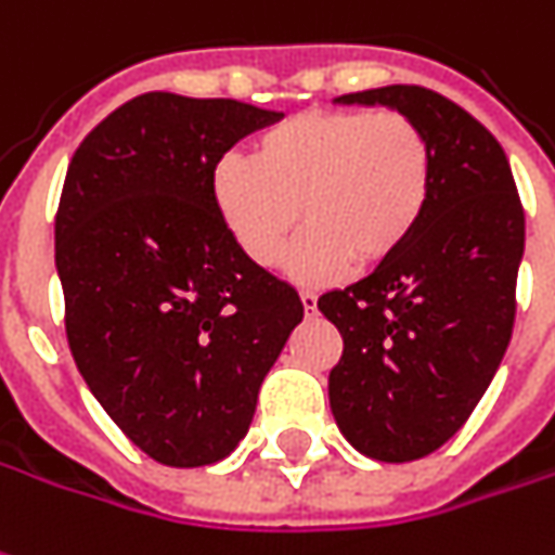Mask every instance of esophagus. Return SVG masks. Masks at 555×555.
Returning <instances> with one entry per match:
<instances>
[{"label": "esophagus", "mask_w": 555, "mask_h": 555, "mask_svg": "<svg viewBox=\"0 0 555 555\" xmlns=\"http://www.w3.org/2000/svg\"><path fill=\"white\" fill-rule=\"evenodd\" d=\"M300 304H304V312H307V315H312V312L319 309V297H315L312 292H304L300 294Z\"/></svg>", "instance_id": "esophagus-1"}]
</instances>
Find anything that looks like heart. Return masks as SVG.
I'll return each instance as SVG.
<instances>
[{
  "label": "heart",
  "mask_w": 555,
  "mask_h": 555,
  "mask_svg": "<svg viewBox=\"0 0 555 555\" xmlns=\"http://www.w3.org/2000/svg\"><path fill=\"white\" fill-rule=\"evenodd\" d=\"M431 188V142L401 112H304L258 135L251 157L228 154L212 169L215 212L258 267L282 258L304 212L309 228L285 255L304 285L391 261Z\"/></svg>",
  "instance_id": "heart-1"
}]
</instances>
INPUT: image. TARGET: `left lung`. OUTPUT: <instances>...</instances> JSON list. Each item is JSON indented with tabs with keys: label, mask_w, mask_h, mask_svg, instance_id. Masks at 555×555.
<instances>
[{
	"label": "left lung",
	"mask_w": 555,
	"mask_h": 555,
	"mask_svg": "<svg viewBox=\"0 0 555 555\" xmlns=\"http://www.w3.org/2000/svg\"><path fill=\"white\" fill-rule=\"evenodd\" d=\"M334 103L401 112L435 151V188L410 243L319 297L343 334L327 376L337 428L367 459L413 462L465 425L507 352L526 215L499 139L462 105L416 85Z\"/></svg>",
	"instance_id": "1"
}]
</instances>
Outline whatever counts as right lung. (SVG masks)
Wrapping results in <instances>:
<instances>
[{
    "mask_svg": "<svg viewBox=\"0 0 555 555\" xmlns=\"http://www.w3.org/2000/svg\"><path fill=\"white\" fill-rule=\"evenodd\" d=\"M279 118L154 90L96 124L66 169L54 255L72 358L160 465H215L240 447L304 319L297 292L248 261L212 203L224 151Z\"/></svg>",
    "mask_w": 555,
    "mask_h": 555,
    "instance_id": "right-lung-1",
    "label": "right lung"
}]
</instances>
